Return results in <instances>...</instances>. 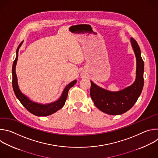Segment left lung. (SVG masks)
I'll return each mask as SVG.
<instances>
[{
  "label": "left lung",
  "mask_w": 158,
  "mask_h": 158,
  "mask_svg": "<svg viewBox=\"0 0 158 158\" xmlns=\"http://www.w3.org/2000/svg\"><path fill=\"white\" fill-rule=\"evenodd\" d=\"M132 47L137 61L136 79L129 87L118 92H110L91 81L90 95L94 105L101 111L110 115L122 114L136 102L144 85V61L136 40L131 39Z\"/></svg>",
  "instance_id": "left-lung-1"
}]
</instances>
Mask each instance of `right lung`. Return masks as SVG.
Here are the masks:
<instances>
[{"mask_svg":"<svg viewBox=\"0 0 158 158\" xmlns=\"http://www.w3.org/2000/svg\"><path fill=\"white\" fill-rule=\"evenodd\" d=\"M23 42V41H22L20 44H19V46H18L17 49V56L15 57V59L14 61L13 65H12V87L14 93L17 98V99L20 101L21 104L24 106L26 109L30 112L32 114L37 116H49L54 112H57L58 110L61 109L64 105L65 104L66 99L67 98V95H68V92L69 91V89L71 87H72L77 82L76 80L71 82L69 83L68 85H67L62 94L61 97L58 99V101L46 105H42L39 104L37 103L33 102L31 101L26 96H24L23 94H22L19 90V88L18 87L17 84V76L15 73V65L17 61V58H18V52L19 48L21 46V45Z\"/></svg>","mask_w":158,"mask_h":158,"instance_id":"add662e5","label":"right lung"}]
</instances>
